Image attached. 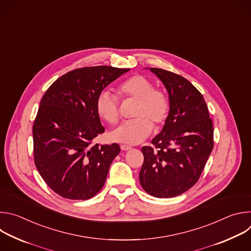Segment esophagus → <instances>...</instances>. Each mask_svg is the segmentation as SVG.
I'll use <instances>...</instances> for the list:
<instances>
[{
  "instance_id": "esophagus-1",
  "label": "esophagus",
  "mask_w": 251,
  "mask_h": 251,
  "mask_svg": "<svg viewBox=\"0 0 251 251\" xmlns=\"http://www.w3.org/2000/svg\"><path fill=\"white\" fill-rule=\"evenodd\" d=\"M120 148H121L122 151H128V150H131V149H132V147H131V146H128V145H121Z\"/></svg>"
}]
</instances>
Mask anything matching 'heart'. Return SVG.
I'll list each match as a JSON object with an SVG mask.
<instances>
[{
  "mask_svg": "<svg viewBox=\"0 0 251 251\" xmlns=\"http://www.w3.org/2000/svg\"><path fill=\"white\" fill-rule=\"evenodd\" d=\"M116 92L120 99H137L132 120L124 122L111 133V139L126 144H137L146 139L153 130L162 126L170 113V99L167 93L154 87L153 82L143 75H132L121 81ZM98 116L110 125L120 119L117 99L108 91H101L95 100Z\"/></svg>",
  "mask_w": 251,
  "mask_h": 251,
  "instance_id": "heart-1",
  "label": "heart"
}]
</instances>
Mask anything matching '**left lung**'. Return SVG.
Here are the masks:
<instances>
[{
	"label": "left lung",
	"mask_w": 251,
	"mask_h": 251,
	"mask_svg": "<svg viewBox=\"0 0 251 251\" xmlns=\"http://www.w3.org/2000/svg\"><path fill=\"white\" fill-rule=\"evenodd\" d=\"M165 84L170 113L163 130L142 147V188L156 198H174L194 187L213 148V126L201 93L185 77L150 68Z\"/></svg>",
	"instance_id": "1"
}]
</instances>
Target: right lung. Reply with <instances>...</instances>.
<instances>
[{
  "label": "right lung",
  "instance_id": "1",
  "mask_svg": "<svg viewBox=\"0 0 251 251\" xmlns=\"http://www.w3.org/2000/svg\"><path fill=\"white\" fill-rule=\"evenodd\" d=\"M128 68L86 66L69 71L46 91L32 126L33 160L47 185L69 200H88L104 186L120 153L116 143L92 145L104 133L97 95Z\"/></svg>",
  "mask_w": 251,
  "mask_h": 251
}]
</instances>
